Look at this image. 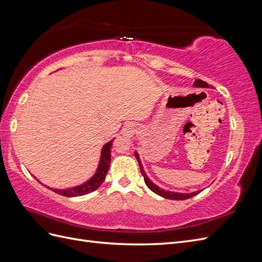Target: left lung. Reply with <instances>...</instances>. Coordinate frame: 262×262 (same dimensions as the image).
<instances>
[{
  "label": "left lung",
  "mask_w": 262,
  "mask_h": 262,
  "mask_svg": "<svg viewBox=\"0 0 262 262\" xmlns=\"http://www.w3.org/2000/svg\"><path fill=\"white\" fill-rule=\"evenodd\" d=\"M193 86L194 87H209L208 83H205L202 80H195L194 83H193ZM134 155H136L137 160L139 162L141 173H142V176L144 177V181H145L146 186L148 187V189L152 190V191L155 192L156 194L165 198V199H169V200H186V199H189V198H192L193 195H196L198 193L201 191V190H200V191H194V192H191V193H181V192L169 191V190H164V189L160 188L158 186H156L155 184H153V182L150 181V179L147 177L146 172L143 169V165H142V163H141V160H140V156H139L138 152H134Z\"/></svg>",
  "instance_id": "8db88e82"
}]
</instances>
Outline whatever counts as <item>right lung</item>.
<instances>
[{"label":"right lung","instance_id":"1","mask_svg":"<svg viewBox=\"0 0 262 262\" xmlns=\"http://www.w3.org/2000/svg\"><path fill=\"white\" fill-rule=\"evenodd\" d=\"M113 142H114V140L109 141L108 143H106L104 146H102L97 170L94 173V176L87 181H85L84 184H82L80 186H76V187L68 188V189H53L48 186H46V187L52 190L53 192L61 194V195H64V196H78V195H84V194L95 191V190L99 188L102 182H104L107 172H108L109 166H110V160H112Z\"/></svg>","mask_w":262,"mask_h":262}]
</instances>
